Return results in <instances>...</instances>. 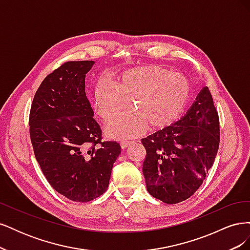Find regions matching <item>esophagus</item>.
<instances>
[{"instance_id": "obj_1", "label": "esophagus", "mask_w": 250, "mask_h": 250, "mask_svg": "<svg viewBox=\"0 0 250 250\" xmlns=\"http://www.w3.org/2000/svg\"><path fill=\"white\" fill-rule=\"evenodd\" d=\"M130 143H131V141H126V140L121 141V143H120L121 148H122V149H126Z\"/></svg>"}]
</instances>
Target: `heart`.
<instances>
[{
	"label": "heart",
	"mask_w": 250,
	"mask_h": 250,
	"mask_svg": "<svg viewBox=\"0 0 250 250\" xmlns=\"http://www.w3.org/2000/svg\"><path fill=\"white\" fill-rule=\"evenodd\" d=\"M191 96L188 78L160 65L130 67L119 75L117 85L102 77L94 87L95 108L104 122L116 119L129 102L131 110L105 129L111 139L137 137L146 126L151 131L172 126L184 115Z\"/></svg>",
	"instance_id": "b5f03b06"
}]
</instances>
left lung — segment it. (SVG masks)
Here are the masks:
<instances>
[{"mask_svg":"<svg viewBox=\"0 0 250 250\" xmlns=\"http://www.w3.org/2000/svg\"><path fill=\"white\" fill-rule=\"evenodd\" d=\"M219 137L218 113L204 86L183 118L142 139L147 153L143 174L149 194L168 204L190 198L214 164Z\"/></svg>","mask_w":250,"mask_h":250,"instance_id":"obj_1","label":"left lung"}]
</instances>
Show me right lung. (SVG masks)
Returning <instances> with one entry per match:
<instances>
[{"label":"right lung","mask_w":250,"mask_h":250,"mask_svg":"<svg viewBox=\"0 0 250 250\" xmlns=\"http://www.w3.org/2000/svg\"><path fill=\"white\" fill-rule=\"evenodd\" d=\"M94 63L69 62L48 75L30 111V138L43 175L55 191L77 202L106 191L121 153L119 143L101 142L85 94V75Z\"/></svg>","instance_id":"right-lung-1"}]
</instances>
